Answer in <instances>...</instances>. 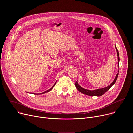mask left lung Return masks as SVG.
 Listing matches in <instances>:
<instances>
[{"label": "left lung", "mask_w": 133, "mask_h": 133, "mask_svg": "<svg viewBox=\"0 0 133 133\" xmlns=\"http://www.w3.org/2000/svg\"><path fill=\"white\" fill-rule=\"evenodd\" d=\"M116 51H117V56H118V66L119 69V61H120V58H119V52L118 50H117L116 45H115ZM119 72V71H118ZM119 74V72L116 74L115 78L114 79V81H113V82L109 85H108V87H105V88H101V89H97L95 90H93V91H91V90H87L83 88H82L81 86H80L78 83L77 81H76L75 82V86L77 89L81 93L84 94L85 95H88V96H100L101 95H103L105 92H107L111 88V87H112L115 83L116 81V80L118 78Z\"/></svg>", "instance_id": "8db88e82"}]
</instances>
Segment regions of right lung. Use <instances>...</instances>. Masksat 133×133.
<instances>
[{"label": "right lung", "mask_w": 133, "mask_h": 133, "mask_svg": "<svg viewBox=\"0 0 133 133\" xmlns=\"http://www.w3.org/2000/svg\"><path fill=\"white\" fill-rule=\"evenodd\" d=\"M56 82H55V84H54V85H53V87H52V88H51V89H49V90H48V91H45V92H43V93H38V94H36V93H33V94H36V95H37H37H38V94H43V93H48V92H50V91H51V90H52V89H53V87H54V85H55V84H56Z\"/></svg>", "instance_id": "1"}]
</instances>
